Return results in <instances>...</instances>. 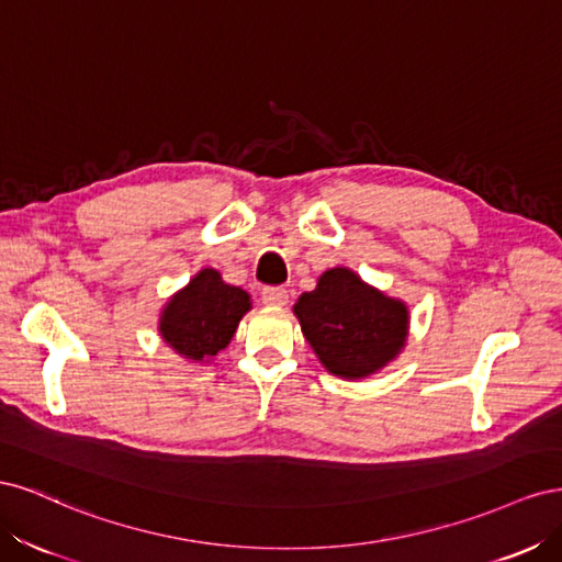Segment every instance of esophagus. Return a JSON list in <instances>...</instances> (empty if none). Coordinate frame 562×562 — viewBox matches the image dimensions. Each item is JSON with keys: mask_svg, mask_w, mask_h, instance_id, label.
<instances>
[{"mask_svg": "<svg viewBox=\"0 0 562 562\" xmlns=\"http://www.w3.org/2000/svg\"><path fill=\"white\" fill-rule=\"evenodd\" d=\"M262 302L269 304V307H283L288 302V291L281 285H267L262 288Z\"/></svg>", "mask_w": 562, "mask_h": 562, "instance_id": "esophagus-1", "label": "esophagus"}]
</instances>
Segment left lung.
<instances>
[{"instance_id": "left-lung-1", "label": "left lung", "mask_w": 562, "mask_h": 562, "mask_svg": "<svg viewBox=\"0 0 562 562\" xmlns=\"http://www.w3.org/2000/svg\"><path fill=\"white\" fill-rule=\"evenodd\" d=\"M318 361L345 380H361L394 361L407 339L405 302L368 285L356 271H323L293 307Z\"/></svg>"}]
</instances>
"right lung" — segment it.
I'll return each mask as SVG.
<instances>
[{
  "instance_id": "1",
  "label": "right lung",
  "mask_w": 562,
  "mask_h": 562,
  "mask_svg": "<svg viewBox=\"0 0 562 562\" xmlns=\"http://www.w3.org/2000/svg\"><path fill=\"white\" fill-rule=\"evenodd\" d=\"M248 310L250 295L239 285L225 283L220 271L206 267L166 302L159 333L182 359L209 363L232 342Z\"/></svg>"
}]
</instances>
